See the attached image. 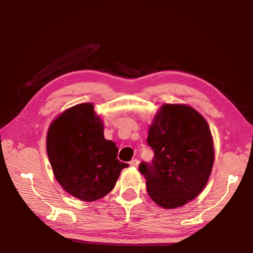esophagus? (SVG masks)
<instances>
[{
	"label": "esophagus",
	"mask_w": 253,
	"mask_h": 253,
	"mask_svg": "<svg viewBox=\"0 0 253 253\" xmlns=\"http://www.w3.org/2000/svg\"><path fill=\"white\" fill-rule=\"evenodd\" d=\"M129 165H131L132 167H138L139 160H138V159H132L131 162H129Z\"/></svg>",
	"instance_id": "esophagus-1"
}]
</instances>
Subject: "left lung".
<instances>
[{
  "instance_id": "obj_1",
  "label": "left lung",
  "mask_w": 253,
  "mask_h": 253,
  "mask_svg": "<svg viewBox=\"0 0 253 253\" xmlns=\"http://www.w3.org/2000/svg\"><path fill=\"white\" fill-rule=\"evenodd\" d=\"M147 141L154 158L151 165L141 163L139 171L153 202L175 209L194 200L214 163L208 122L187 104H164L153 118Z\"/></svg>"
}]
</instances>
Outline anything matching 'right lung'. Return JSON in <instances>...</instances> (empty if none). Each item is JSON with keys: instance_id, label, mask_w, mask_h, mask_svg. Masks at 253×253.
<instances>
[{"instance_id": "obj_1", "label": "right lung", "mask_w": 253, "mask_h": 253, "mask_svg": "<svg viewBox=\"0 0 253 253\" xmlns=\"http://www.w3.org/2000/svg\"><path fill=\"white\" fill-rule=\"evenodd\" d=\"M46 150L57 181L83 202L110 193L121 170L128 167L118 160L115 142L104 138L103 122L93 103L77 104L61 113L48 127Z\"/></svg>"}]
</instances>
